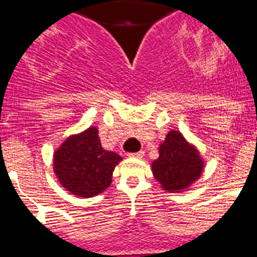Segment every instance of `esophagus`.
Wrapping results in <instances>:
<instances>
[{
    "instance_id": "34e87169",
    "label": "esophagus",
    "mask_w": 257,
    "mask_h": 257,
    "mask_svg": "<svg viewBox=\"0 0 257 257\" xmlns=\"http://www.w3.org/2000/svg\"><path fill=\"white\" fill-rule=\"evenodd\" d=\"M131 158H137V159H141L144 157V152H137V153H131L129 154Z\"/></svg>"
}]
</instances>
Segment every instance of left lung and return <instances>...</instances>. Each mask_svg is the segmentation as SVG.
Segmentation results:
<instances>
[{"instance_id":"obj_1","label":"left lung","mask_w":257,"mask_h":257,"mask_svg":"<svg viewBox=\"0 0 257 257\" xmlns=\"http://www.w3.org/2000/svg\"><path fill=\"white\" fill-rule=\"evenodd\" d=\"M158 153V159L152 162L153 175L161 188L170 193L189 191L205 170V161L197 146L175 129L159 144Z\"/></svg>"}]
</instances>
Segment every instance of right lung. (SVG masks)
I'll return each instance as SVG.
<instances>
[{
    "mask_svg": "<svg viewBox=\"0 0 257 257\" xmlns=\"http://www.w3.org/2000/svg\"><path fill=\"white\" fill-rule=\"evenodd\" d=\"M98 126L70 135L53 153V172L69 193L87 198L98 196L112 183V174L122 161L117 153L104 150Z\"/></svg>",
    "mask_w": 257,
    "mask_h": 257,
    "instance_id": "add662e5",
    "label": "right lung"
}]
</instances>
